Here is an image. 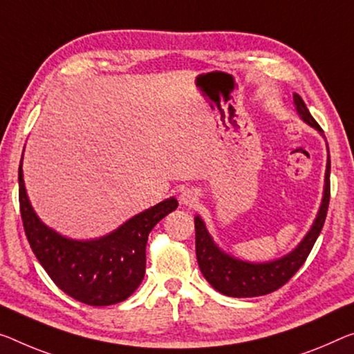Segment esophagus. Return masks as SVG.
Listing matches in <instances>:
<instances>
[{
    "mask_svg": "<svg viewBox=\"0 0 354 354\" xmlns=\"http://www.w3.org/2000/svg\"><path fill=\"white\" fill-rule=\"evenodd\" d=\"M178 199L185 205H193L194 203H198L199 192L196 188H183L180 194H178Z\"/></svg>",
    "mask_w": 354,
    "mask_h": 354,
    "instance_id": "34e87169",
    "label": "esophagus"
}]
</instances>
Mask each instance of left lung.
Returning a JSON list of instances; mask_svg holds the SVG:
<instances>
[{
    "instance_id": "obj_1",
    "label": "left lung",
    "mask_w": 354,
    "mask_h": 354,
    "mask_svg": "<svg viewBox=\"0 0 354 354\" xmlns=\"http://www.w3.org/2000/svg\"><path fill=\"white\" fill-rule=\"evenodd\" d=\"M292 101H295V109L299 118L304 123H307L308 127L317 129L318 134L326 140L323 129L319 128V124L310 115L302 97L295 93L292 95ZM326 150H328V160H326L323 198L317 212V216H315L312 226H310L306 236L302 237V241L291 252L283 254V257L270 261H259V263L234 257V254L225 252L216 243L203 216H194L196 258H198L199 269L203 272L204 279L216 291L231 297H257L269 295V292L283 286L296 274L299 268L306 263L310 250H312L319 232H322L326 214H328L330 196V156L328 142H326Z\"/></svg>"
}]
</instances>
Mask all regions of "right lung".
Returning <instances> with one entry per match:
<instances>
[{
    "label": "right lung",
    "instance_id": "obj_1",
    "mask_svg": "<svg viewBox=\"0 0 354 354\" xmlns=\"http://www.w3.org/2000/svg\"><path fill=\"white\" fill-rule=\"evenodd\" d=\"M19 188L25 234L37 261L59 290L95 307L122 302L138 290L145 274L149 234L178 205L171 196L104 236L73 239L47 226L32 209L24 180V155L19 167Z\"/></svg>",
    "mask_w": 354,
    "mask_h": 354
}]
</instances>
